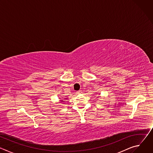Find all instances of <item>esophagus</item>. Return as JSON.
I'll return each mask as SVG.
<instances>
[{"instance_id":"esophagus-1","label":"esophagus","mask_w":153,"mask_h":153,"mask_svg":"<svg viewBox=\"0 0 153 153\" xmlns=\"http://www.w3.org/2000/svg\"><path fill=\"white\" fill-rule=\"evenodd\" d=\"M77 93V94H81L82 93V90H79Z\"/></svg>"}]
</instances>
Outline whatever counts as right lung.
<instances>
[{"instance_id":"add662e5","label":"right lung","mask_w":153,"mask_h":153,"mask_svg":"<svg viewBox=\"0 0 153 153\" xmlns=\"http://www.w3.org/2000/svg\"><path fill=\"white\" fill-rule=\"evenodd\" d=\"M62 101H63V100H62Z\"/></svg>"}]
</instances>
